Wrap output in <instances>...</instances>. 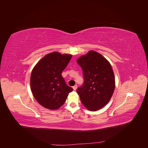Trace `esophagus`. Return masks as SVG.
Listing matches in <instances>:
<instances>
[{"label":"esophagus","instance_id":"1","mask_svg":"<svg viewBox=\"0 0 148 148\" xmlns=\"http://www.w3.org/2000/svg\"><path fill=\"white\" fill-rule=\"evenodd\" d=\"M73 90H76V89H77V85H75V86H73Z\"/></svg>","mask_w":148,"mask_h":148}]
</instances>
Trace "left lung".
I'll return each mask as SVG.
<instances>
[{
	"label": "left lung",
	"mask_w": 148,
	"mask_h": 148,
	"mask_svg": "<svg viewBox=\"0 0 148 148\" xmlns=\"http://www.w3.org/2000/svg\"><path fill=\"white\" fill-rule=\"evenodd\" d=\"M82 67L84 83L77 89L83 106L91 111L104 107L115 89V77L110 64L99 53L90 51L77 60Z\"/></svg>",
	"instance_id": "obj_1"
}]
</instances>
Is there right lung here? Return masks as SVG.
Wrapping results in <instances>:
<instances>
[{
  "label": "right lung",
  "instance_id": "add662e5",
  "mask_svg": "<svg viewBox=\"0 0 148 148\" xmlns=\"http://www.w3.org/2000/svg\"><path fill=\"white\" fill-rule=\"evenodd\" d=\"M71 57L70 54L51 52L40 60L33 69L30 78L31 91L36 100L45 108L59 109L73 91L61 75Z\"/></svg>",
  "mask_w": 148,
  "mask_h": 148
}]
</instances>
